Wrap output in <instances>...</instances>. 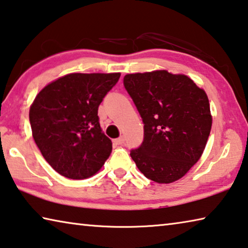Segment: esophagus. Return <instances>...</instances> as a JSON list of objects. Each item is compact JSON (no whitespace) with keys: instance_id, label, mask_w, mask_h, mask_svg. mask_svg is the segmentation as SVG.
Listing matches in <instances>:
<instances>
[{"instance_id":"34e87169","label":"esophagus","mask_w":248,"mask_h":248,"mask_svg":"<svg viewBox=\"0 0 248 248\" xmlns=\"http://www.w3.org/2000/svg\"><path fill=\"white\" fill-rule=\"evenodd\" d=\"M115 142H116V144H118V145H123V144L124 143V136L119 137V138H117V139L115 140Z\"/></svg>"}]
</instances>
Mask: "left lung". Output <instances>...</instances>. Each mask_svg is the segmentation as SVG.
<instances>
[{
	"label": "left lung",
	"instance_id": "obj_1",
	"mask_svg": "<svg viewBox=\"0 0 248 248\" xmlns=\"http://www.w3.org/2000/svg\"><path fill=\"white\" fill-rule=\"evenodd\" d=\"M124 88L144 124L143 142L130 155L156 183L183 178L201 158L212 128L209 98L183 74L168 70L128 74Z\"/></svg>",
	"mask_w": 248,
	"mask_h": 248
}]
</instances>
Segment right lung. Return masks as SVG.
Segmentation results:
<instances>
[{
    "instance_id": "right-lung-1",
    "label": "right lung",
    "mask_w": 248,
    "mask_h": 248,
    "mask_svg": "<svg viewBox=\"0 0 248 248\" xmlns=\"http://www.w3.org/2000/svg\"><path fill=\"white\" fill-rule=\"evenodd\" d=\"M120 73H72L46 85L30 108L32 135L55 171L68 179L96 174L109 158L112 142L98 118L104 97Z\"/></svg>"
}]
</instances>
